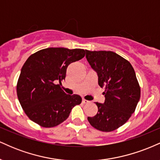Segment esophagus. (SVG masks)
Returning a JSON list of instances; mask_svg holds the SVG:
<instances>
[{"mask_svg":"<svg viewBox=\"0 0 160 160\" xmlns=\"http://www.w3.org/2000/svg\"><path fill=\"white\" fill-rule=\"evenodd\" d=\"M82 103H83V104H87V103H89V101H87V100H86V99H82Z\"/></svg>","mask_w":160,"mask_h":160,"instance_id":"esophagus-1","label":"esophagus"}]
</instances>
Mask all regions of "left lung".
<instances>
[{"label": "left lung", "instance_id": "8db88e82", "mask_svg": "<svg viewBox=\"0 0 160 160\" xmlns=\"http://www.w3.org/2000/svg\"><path fill=\"white\" fill-rule=\"evenodd\" d=\"M86 52L88 62L98 74V85L105 88L104 102H96L98 113L88 117V121L102 132L113 131L127 122L140 99L135 70L129 62L112 51Z\"/></svg>", "mask_w": 160, "mask_h": 160}]
</instances>
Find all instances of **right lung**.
Segmentation results:
<instances>
[{"mask_svg":"<svg viewBox=\"0 0 160 160\" xmlns=\"http://www.w3.org/2000/svg\"><path fill=\"white\" fill-rule=\"evenodd\" d=\"M85 53L82 49L50 47L28 57L21 69L16 92L31 120L43 127H54L81 103L80 95H67L62 90L61 81L65 79L68 66L83 58Z\"/></svg>","mask_w":160,"mask_h":160,"instance_id":"right-lung-1","label":"right lung"}]
</instances>
